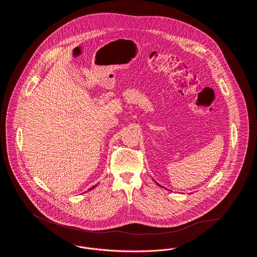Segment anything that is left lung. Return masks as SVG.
I'll return each mask as SVG.
<instances>
[{
  "label": "left lung",
  "mask_w": 257,
  "mask_h": 257,
  "mask_svg": "<svg viewBox=\"0 0 257 257\" xmlns=\"http://www.w3.org/2000/svg\"><path fill=\"white\" fill-rule=\"evenodd\" d=\"M155 182H156V181H155ZM156 184H157V185H159V184L157 183V182H156ZM163 188H164V187H163ZM169 191H170V190H169Z\"/></svg>",
  "instance_id": "8db88e82"
}]
</instances>
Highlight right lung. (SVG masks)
Wrapping results in <instances>:
<instances>
[{
  "instance_id": "add662e5",
  "label": "right lung",
  "mask_w": 257,
  "mask_h": 257,
  "mask_svg": "<svg viewBox=\"0 0 257 257\" xmlns=\"http://www.w3.org/2000/svg\"><path fill=\"white\" fill-rule=\"evenodd\" d=\"M98 185V184H97ZM97 185H95V186H93V187H91V188H90V189H89V190H88V191H90V190H92V189H94V188H95V187H96V186H97Z\"/></svg>"
}]
</instances>
